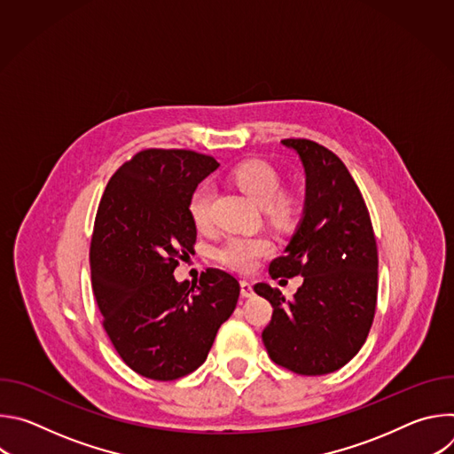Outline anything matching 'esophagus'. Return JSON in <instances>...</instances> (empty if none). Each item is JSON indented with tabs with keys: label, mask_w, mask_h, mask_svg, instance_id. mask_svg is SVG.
<instances>
[{
	"label": "esophagus",
	"mask_w": 454,
	"mask_h": 454,
	"mask_svg": "<svg viewBox=\"0 0 454 454\" xmlns=\"http://www.w3.org/2000/svg\"><path fill=\"white\" fill-rule=\"evenodd\" d=\"M240 294H242V298L253 296V287L247 280H240Z\"/></svg>",
	"instance_id": "34e87169"
}]
</instances>
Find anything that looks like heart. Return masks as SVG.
Instances as JSON below:
<instances>
[{
  "label": "heart",
  "instance_id": "heart-1",
  "mask_svg": "<svg viewBox=\"0 0 454 454\" xmlns=\"http://www.w3.org/2000/svg\"><path fill=\"white\" fill-rule=\"evenodd\" d=\"M231 183L242 190L246 196L264 207L266 217L280 228L293 226L301 214V200L294 192H282L278 172L262 160H244L230 172ZM212 188L203 183L192 192L188 201L190 217L198 228L210 224ZM275 246L268 237H230L215 251V261L233 271L247 273L256 268L261 258L273 253Z\"/></svg>",
  "mask_w": 454,
  "mask_h": 454
}]
</instances>
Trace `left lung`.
<instances>
[{
    "label": "left lung",
    "mask_w": 454,
    "mask_h": 454,
    "mask_svg": "<svg viewBox=\"0 0 454 454\" xmlns=\"http://www.w3.org/2000/svg\"><path fill=\"white\" fill-rule=\"evenodd\" d=\"M282 144L303 163L305 208L286 254L270 264V275H301L303 284L293 300L268 284L254 286L273 305L262 341L278 366L323 375L345 366L368 338L377 305V242L345 163L312 140Z\"/></svg>",
    "instance_id": "left-lung-1"
}]
</instances>
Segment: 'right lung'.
I'll use <instances>...</instances> for the list:
<instances>
[{
	"label": "right lung",
	"mask_w": 454,
	"mask_h": 454,
	"mask_svg": "<svg viewBox=\"0 0 454 454\" xmlns=\"http://www.w3.org/2000/svg\"><path fill=\"white\" fill-rule=\"evenodd\" d=\"M219 163L184 149H145L109 179L98 203L90 266L102 325L123 363L154 380L200 368L240 286L208 268L198 284L174 270L196 244L188 201Z\"/></svg>",
	"instance_id": "right-lung-1"
}]
</instances>
